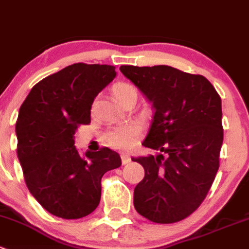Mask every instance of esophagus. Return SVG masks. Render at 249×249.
Returning <instances> with one entry per match:
<instances>
[{
    "label": "esophagus",
    "mask_w": 249,
    "mask_h": 249,
    "mask_svg": "<svg viewBox=\"0 0 249 249\" xmlns=\"http://www.w3.org/2000/svg\"><path fill=\"white\" fill-rule=\"evenodd\" d=\"M121 160H122V164H128L130 162V157L128 155H122Z\"/></svg>",
    "instance_id": "obj_1"
}]
</instances>
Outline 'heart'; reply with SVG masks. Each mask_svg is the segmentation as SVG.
<instances>
[{
	"mask_svg": "<svg viewBox=\"0 0 249 249\" xmlns=\"http://www.w3.org/2000/svg\"><path fill=\"white\" fill-rule=\"evenodd\" d=\"M133 93H137V89L129 84L119 83L115 84L112 87V94L120 104L124 103V99ZM140 137H142V128L139 124H124L107 130L104 135V142L110 147L117 150H129L138 142Z\"/></svg>",
	"mask_w": 249,
	"mask_h": 249,
	"instance_id": "obj_1",
	"label": "heart"
}]
</instances>
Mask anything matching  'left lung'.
Returning a JSON list of instances; mask_svg holds the SVG:
<instances>
[{
  "label": "left lung",
  "instance_id": "8db88e82",
  "mask_svg": "<svg viewBox=\"0 0 249 249\" xmlns=\"http://www.w3.org/2000/svg\"><path fill=\"white\" fill-rule=\"evenodd\" d=\"M120 71L155 109L142 143L160 151L132 160L145 170L134 188V207L151 222H178L198 209L219 168L220 97L205 76L170 66H121Z\"/></svg>",
  "mask_w": 249,
  "mask_h": 249
}]
</instances>
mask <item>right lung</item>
Segmentation results:
<instances>
[{
  "instance_id": "right-lung-1",
  "label": "right lung",
  "mask_w": 249,
  "mask_h": 249,
  "mask_svg": "<svg viewBox=\"0 0 249 249\" xmlns=\"http://www.w3.org/2000/svg\"><path fill=\"white\" fill-rule=\"evenodd\" d=\"M116 74L109 65L74 63L36 84L20 107L15 134L25 182L53 216L78 219L93 212L103 175L121 166L110 148L81 156L74 146L75 129L91 122L94 98Z\"/></svg>"
}]
</instances>
